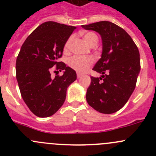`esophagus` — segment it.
<instances>
[{"instance_id": "34e87169", "label": "esophagus", "mask_w": 156, "mask_h": 156, "mask_svg": "<svg viewBox=\"0 0 156 156\" xmlns=\"http://www.w3.org/2000/svg\"><path fill=\"white\" fill-rule=\"evenodd\" d=\"M82 76H83L82 74H80V73L77 74V77H78V78H81Z\"/></svg>"}]
</instances>
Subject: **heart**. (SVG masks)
I'll use <instances>...</instances> for the list:
<instances>
[{
  "instance_id": "heart-1",
  "label": "heart",
  "mask_w": 156,
  "mask_h": 156,
  "mask_svg": "<svg viewBox=\"0 0 156 156\" xmlns=\"http://www.w3.org/2000/svg\"><path fill=\"white\" fill-rule=\"evenodd\" d=\"M83 38H84V41L89 46H90L91 48L95 47L97 44V43H98V37H97V35L95 33L91 32V31H87V32L84 33V35H83ZM72 41V37H69L68 40L66 42L65 46H64L65 50H68L69 48H70ZM93 62H94V60L90 57L75 56L69 59V65L74 70L82 73V72H86L92 66Z\"/></svg>"
}]
</instances>
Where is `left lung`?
Segmentation results:
<instances>
[{
    "label": "left lung",
    "instance_id": "1",
    "mask_svg": "<svg viewBox=\"0 0 156 156\" xmlns=\"http://www.w3.org/2000/svg\"><path fill=\"white\" fill-rule=\"evenodd\" d=\"M81 27L98 32L103 43L101 58L93 69L102 75L90 77L86 100L99 112H116L125 106L136 87L140 71L139 50L126 31L111 22L101 21Z\"/></svg>",
    "mask_w": 156,
    "mask_h": 156
}]
</instances>
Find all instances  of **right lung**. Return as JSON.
Returning <instances> with one entry per match:
<instances>
[{
	"label": "right lung",
	"instance_id": "add662e5",
	"mask_svg": "<svg viewBox=\"0 0 156 156\" xmlns=\"http://www.w3.org/2000/svg\"><path fill=\"white\" fill-rule=\"evenodd\" d=\"M76 27L49 21L36 28L22 46L16 62V74L23 100L36 116L53 115L63 105L67 88L76 80V72L58 59ZM56 65L62 76L51 78Z\"/></svg>",
	"mask_w": 156,
	"mask_h": 156
}]
</instances>
